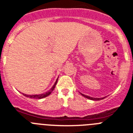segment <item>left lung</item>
I'll list each match as a JSON object with an SVG mask.
<instances>
[{
    "mask_svg": "<svg viewBox=\"0 0 133 133\" xmlns=\"http://www.w3.org/2000/svg\"><path fill=\"white\" fill-rule=\"evenodd\" d=\"M80 94L82 95L83 97H84L87 98V99H91V100H96V101H99V100H101V99H104V98H105V97H103V98H93V97H89V96H87V95H85L82 94V93H80Z\"/></svg>",
    "mask_w": 133,
    "mask_h": 133,
    "instance_id": "1",
    "label": "left lung"
}]
</instances>
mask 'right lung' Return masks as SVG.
<instances>
[{
  "label": "right lung",
  "instance_id": "1",
  "mask_svg": "<svg viewBox=\"0 0 133 133\" xmlns=\"http://www.w3.org/2000/svg\"><path fill=\"white\" fill-rule=\"evenodd\" d=\"M57 80H58V78L57 79L56 82H55V83L54 84V85L52 87V88L50 89L49 91H47V92H46L45 93H43V94H40V95H26V94H23V95L24 96H25V97H27L33 98V99H42V98L46 97H47V96L49 95L51 92H52V91L54 90L55 87V86H56V84H57Z\"/></svg>",
  "mask_w": 133,
  "mask_h": 133
}]
</instances>
